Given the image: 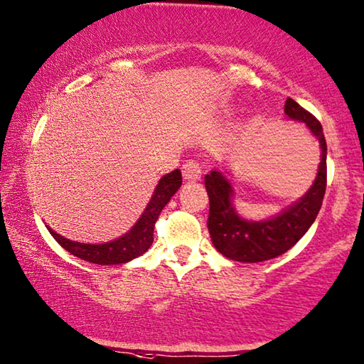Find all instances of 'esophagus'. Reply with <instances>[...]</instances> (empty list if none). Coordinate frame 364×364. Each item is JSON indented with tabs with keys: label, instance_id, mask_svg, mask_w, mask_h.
Listing matches in <instances>:
<instances>
[{
	"label": "esophagus",
	"instance_id": "obj_1",
	"mask_svg": "<svg viewBox=\"0 0 364 364\" xmlns=\"http://www.w3.org/2000/svg\"><path fill=\"white\" fill-rule=\"evenodd\" d=\"M202 164H200L198 161L195 159H188L186 164L182 166V173H183V178L188 182H195L198 181L200 177H202Z\"/></svg>",
	"mask_w": 364,
	"mask_h": 364
}]
</instances>
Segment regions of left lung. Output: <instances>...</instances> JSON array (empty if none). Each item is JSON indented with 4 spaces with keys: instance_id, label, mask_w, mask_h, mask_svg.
Masks as SVG:
<instances>
[{
    "instance_id": "8db88e82",
    "label": "left lung",
    "mask_w": 364,
    "mask_h": 364,
    "mask_svg": "<svg viewBox=\"0 0 364 364\" xmlns=\"http://www.w3.org/2000/svg\"><path fill=\"white\" fill-rule=\"evenodd\" d=\"M284 112L291 119L307 124L322 149L317 178L297 203L291 205L274 218L247 221L235 212L231 203L233 188L223 173L212 171L205 176V187L210 200L207 221L210 236L221 255L233 261L261 262L284 255L307 233L322 208L326 188V143L322 124L292 98L286 100Z\"/></svg>"
}]
</instances>
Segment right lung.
<instances>
[{"instance_id":"1","label":"right lung","mask_w":364,"mask_h":364,"mask_svg":"<svg viewBox=\"0 0 364 364\" xmlns=\"http://www.w3.org/2000/svg\"><path fill=\"white\" fill-rule=\"evenodd\" d=\"M182 186V173L178 169L167 173L157 183L154 193L147 203L144 213L141 218L136 221V225L131 228L128 233L121 236V238L109 241V243L102 245H85L78 243V241L67 240L54 230H50V235L64 250H67L70 255L80 257L83 261L93 262V264H123L134 257L149 250L152 241H154V225L162 208L166 207L167 202L172 198V195L178 191Z\"/></svg>"}]
</instances>
